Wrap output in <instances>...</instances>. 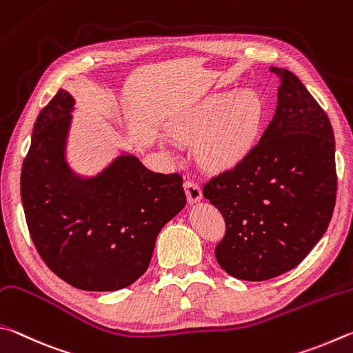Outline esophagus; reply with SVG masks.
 Masks as SVG:
<instances>
[{
    "instance_id": "34e87169",
    "label": "esophagus",
    "mask_w": 353,
    "mask_h": 353,
    "mask_svg": "<svg viewBox=\"0 0 353 353\" xmlns=\"http://www.w3.org/2000/svg\"><path fill=\"white\" fill-rule=\"evenodd\" d=\"M184 190H186V196H188V201L189 203H196L203 199V194H201V188L200 184L194 181V180H188L184 181Z\"/></svg>"
}]
</instances>
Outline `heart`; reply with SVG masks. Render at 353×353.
I'll list each match as a JSON object with an SVG mask.
<instances>
[{"mask_svg":"<svg viewBox=\"0 0 353 353\" xmlns=\"http://www.w3.org/2000/svg\"><path fill=\"white\" fill-rule=\"evenodd\" d=\"M261 117V99L251 90L209 97L190 122L192 133L201 134L203 159L214 165H231L242 159L254 142Z\"/></svg>","mask_w":353,"mask_h":353,"instance_id":"obj_1","label":"heart"}]
</instances>
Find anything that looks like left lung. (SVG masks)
Instances as JSON below:
<instances>
[{
  "label": "left lung",
  "mask_w": 353,
  "mask_h": 353,
  "mask_svg": "<svg viewBox=\"0 0 353 353\" xmlns=\"http://www.w3.org/2000/svg\"><path fill=\"white\" fill-rule=\"evenodd\" d=\"M270 70L281 79L273 119L232 169L203 186L226 223L215 246L219 265L254 282L304 261L327 231L336 201L329 117L292 71Z\"/></svg>",
  "instance_id": "1"
}]
</instances>
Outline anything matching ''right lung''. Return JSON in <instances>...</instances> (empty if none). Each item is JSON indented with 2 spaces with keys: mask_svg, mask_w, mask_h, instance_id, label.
<instances>
[{
  "mask_svg": "<svg viewBox=\"0 0 353 353\" xmlns=\"http://www.w3.org/2000/svg\"><path fill=\"white\" fill-rule=\"evenodd\" d=\"M74 99L59 90L34 123L23 161L21 201L48 268L86 292H114L145 273L163 226L186 206L183 178L121 154L92 178L65 159Z\"/></svg>",
  "mask_w": 353,
  "mask_h": 353,
  "instance_id": "obj_1",
  "label": "right lung"
}]
</instances>
